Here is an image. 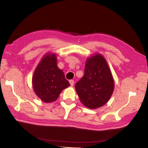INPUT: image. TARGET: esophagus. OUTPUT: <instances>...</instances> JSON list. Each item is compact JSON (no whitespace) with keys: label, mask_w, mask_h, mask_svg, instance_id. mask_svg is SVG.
<instances>
[{"label":"esophagus","mask_w":148,"mask_h":148,"mask_svg":"<svg viewBox=\"0 0 148 148\" xmlns=\"http://www.w3.org/2000/svg\"><path fill=\"white\" fill-rule=\"evenodd\" d=\"M69 83H70V84H71V86H72L74 84V80H70L69 81Z\"/></svg>","instance_id":"1"}]
</instances>
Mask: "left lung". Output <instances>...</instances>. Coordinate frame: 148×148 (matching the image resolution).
<instances>
[{"label":"left lung","mask_w":148,"mask_h":148,"mask_svg":"<svg viewBox=\"0 0 148 148\" xmlns=\"http://www.w3.org/2000/svg\"><path fill=\"white\" fill-rule=\"evenodd\" d=\"M79 100L86 108L95 109L105 105L114 88L108 62L100 53L87 58L83 77L75 85Z\"/></svg>","instance_id":"1"}]
</instances>
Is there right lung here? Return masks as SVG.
<instances>
[{"instance_id": "add662e5", "label": "right lung", "mask_w": 148, "mask_h": 148, "mask_svg": "<svg viewBox=\"0 0 148 148\" xmlns=\"http://www.w3.org/2000/svg\"><path fill=\"white\" fill-rule=\"evenodd\" d=\"M69 86L64 72L58 67L56 54L48 53L34 72L32 86L36 95L42 101L50 103L55 101L62 90Z\"/></svg>"}]
</instances>
